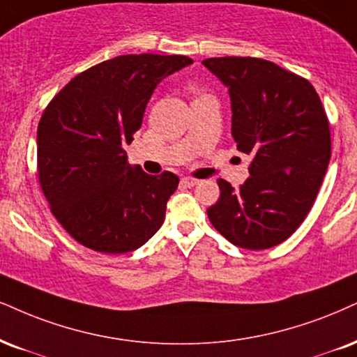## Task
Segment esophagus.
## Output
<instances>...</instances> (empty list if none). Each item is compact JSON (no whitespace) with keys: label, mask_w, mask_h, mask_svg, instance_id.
Segmentation results:
<instances>
[{"label":"esophagus","mask_w":357,"mask_h":357,"mask_svg":"<svg viewBox=\"0 0 357 357\" xmlns=\"http://www.w3.org/2000/svg\"><path fill=\"white\" fill-rule=\"evenodd\" d=\"M180 182H182V185H185V187H188V188H192V187H195L197 183H199V180H197V178H192V177H183L182 180H180Z\"/></svg>","instance_id":"1"}]
</instances>
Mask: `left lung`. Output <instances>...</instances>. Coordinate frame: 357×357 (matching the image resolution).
Returning <instances> with one entry per match:
<instances>
[{
    "label": "left lung",
    "instance_id": "8db88e82",
    "mask_svg": "<svg viewBox=\"0 0 357 357\" xmlns=\"http://www.w3.org/2000/svg\"><path fill=\"white\" fill-rule=\"evenodd\" d=\"M202 64L228 89L231 135L252 157L240 188L218 180L210 222L240 248L283 243L310 213L331 157L319 96L306 79L265 59L212 57Z\"/></svg>",
    "mask_w": 357,
    "mask_h": 357
}]
</instances>
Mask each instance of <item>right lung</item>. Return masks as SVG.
Here are the masks:
<instances>
[{"mask_svg":"<svg viewBox=\"0 0 357 357\" xmlns=\"http://www.w3.org/2000/svg\"><path fill=\"white\" fill-rule=\"evenodd\" d=\"M192 63L187 56H117L74 77L44 111L39 182L57 222L81 245L134 252L162 227L178 177L129 165L124 147L158 82Z\"/></svg>","mask_w":357,"mask_h":357,"instance_id":"obj_1","label":"right lung"}]
</instances>
